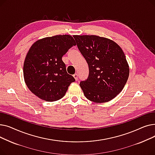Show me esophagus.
<instances>
[{
  "label": "esophagus",
  "instance_id": "34e87169",
  "mask_svg": "<svg viewBox=\"0 0 155 155\" xmlns=\"http://www.w3.org/2000/svg\"><path fill=\"white\" fill-rule=\"evenodd\" d=\"M73 76V77H74V78L75 79V80H78V75L77 74V73H75V74H74Z\"/></svg>",
  "mask_w": 155,
  "mask_h": 155
}]
</instances>
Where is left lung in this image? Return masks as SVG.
<instances>
[{"label":"left lung","mask_w":155,"mask_h":155,"mask_svg":"<svg viewBox=\"0 0 155 155\" xmlns=\"http://www.w3.org/2000/svg\"><path fill=\"white\" fill-rule=\"evenodd\" d=\"M86 60L89 75L80 84L86 98L95 103L113 99L123 91L129 67L122 48L114 41L96 35H74Z\"/></svg>","instance_id":"left-lung-1"}]
</instances>
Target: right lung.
Wrapping results in <instances>:
<instances>
[{
	"instance_id": "1",
	"label": "right lung",
	"mask_w": 155,
	"mask_h": 155,
	"mask_svg": "<svg viewBox=\"0 0 155 155\" xmlns=\"http://www.w3.org/2000/svg\"><path fill=\"white\" fill-rule=\"evenodd\" d=\"M76 45L70 35H56L37 40L32 45L23 65V75L29 91L47 102L61 99L75 82L68 74L62 56Z\"/></svg>"
}]
</instances>
